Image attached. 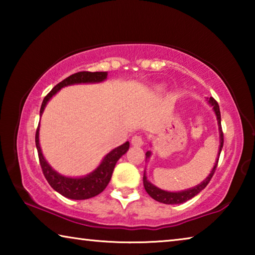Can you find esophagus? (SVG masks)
Returning <instances> with one entry per match:
<instances>
[{"label":"esophagus","mask_w":255,"mask_h":255,"mask_svg":"<svg viewBox=\"0 0 255 255\" xmlns=\"http://www.w3.org/2000/svg\"><path fill=\"white\" fill-rule=\"evenodd\" d=\"M144 144V140H143V137L141 136H133L131 138V145L132 146H137V147H140V146H143Z\"/></svg>","instance_id":"obj_1"}]
</instances>
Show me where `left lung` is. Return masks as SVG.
Returning <instances> with one entry per match:
<instances>
[{
    "mask_svg": "<svg viewBox=\"0 0 255 255\" xmlns=\"http://www.w3.org/2000/svg\"><path fill=\"white\" fill-rule=\"evenodd\" d=\"M208 105L213 108V110L216 115V118H217V124H218V131H219V149H218V155L217 158H216L215 164L213 170L210 171L209 175L202 181L201 183L197 184L196 187L190 188L187 190H182V191H176V192H171V191H165V190H162L157 188L156 185H154L153 183H150L147 176H146V171L144 172V178H143V182H144V187L146 192L153 198L154 200H156L158 202H162V204H166V205H178V204H183V202L188 201L190 199H192L193 197H196L198 193L201 192L204 190L207 184L209 183V181L213 178V175L216 171V167H217L218 164V159H219V155H221L222 148H223V144H224V135H223V130H222V125H221V111H219V106L218 103L215 101L214 98H209V100H207ZM146 159H148L152 155V152L148 150L146 152Z\"/></svg>",
    "mask_w": 255,
    "mask_h": 255,
    "instance_id": "1",
    "label": "left lung"
}]
</instances>
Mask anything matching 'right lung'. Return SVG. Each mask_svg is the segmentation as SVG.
I'll return each mask as SVG.
<instances>
[{
	"label": "right lung",
	"instance_id": "obj_1",
	"mask_svg": "<svg viewBox=\"0 0 255 255\" xmlns=\"http://www.w3.org/2000/svg\"><path fill=\"white\" fill-rule=\"evenodd\" d=\"M107 72H79L68 76L67 79L54 86V89L45 97L40 108V117L42 112L45 110L47 103H48L50 99L53 98L60 89L74 84L101 83V82L107 80ZM39 127L40 124L36 131V147L38 150V156H39L42 173H44L46 180L48 181L50 187L53 188L55 191H57L64 197L70 198V199H90V198H93L98 196L99 193H101L103 190L107 188L108 183L110 182L116 163H117L118 159L122 157L124 154H126L127 150L129 149V141H126L125 144L110 150V152L103 157L97 169L90 172L89 174H86L84 176H76V178L65 176L58 173L57 171H55L53 167L49 165V163L46 161L44 155H42L39 143Z\"/></svg>",
	"mask_w": 255,
	"mask_h": 255
}]
</instances>
